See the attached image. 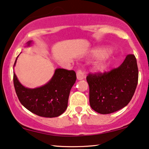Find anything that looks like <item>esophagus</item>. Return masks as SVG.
Returning <instances> with one entry per match:
<instances>
[{
	"label": "esophagus",
	"mask_w": 149,
	"mask_h": 149,
	"mask_svg": "<svg viewBox=\"0 0 149 149\" xmlns=\"http://www.w3.org/2000/svg\"><path fill=\"white\" fill-rule=\"evenodd\" d=\"M76 75H77V79H78V80H81V79H83L84 78V77H85V75H84V72H82V71L81 70H77Z\"/></svg>",
	"instance_id": "esophagus-1"
}]
</instances>
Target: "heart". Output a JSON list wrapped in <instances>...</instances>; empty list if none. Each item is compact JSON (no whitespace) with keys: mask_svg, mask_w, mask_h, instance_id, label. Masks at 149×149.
Segmentation results:
<instances>
[{"mask_svg":"<svg viewBox=\"0 0 149 149\" xmlns=\"http://www.w3.org/2000/svg\"><path fill=\"white\" fill-rule=\"evenodd\" d=\"M108 49L106 48H97L93 51L92 55L93 56L97 58H100L104 57L106 53L108 52ZM108 67V63L105 59H102L98 63H97L94 66V70L96 72H103Z\"/></svg>","mask_w":149,"mask_h":149,"instance_id":"b5f03b06","label":"heart"}]
</instances>
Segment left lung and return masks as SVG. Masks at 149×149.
Instances as JSON below:
<instances>
[{
	"label": "left lung",
	"instance_id": "left-lung-1",
	"mask_svg": "<svg viewBox=\"0 0 149 149\" xmlns=\"http://www.w3.org/2000/svg\"><path fill=\"white\" fill-rule=\"evenodd\" d=\"M139 79L136 59L126 55L118 68L108 72L89 74L90 104L97 113L110 114L123 108L131 100Z\"/></svg>",
	"mask_w": 149,
	"mask_h": 149
}]
</instances>
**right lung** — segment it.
Instances as JSON below:
<instances>
[{"label":"right lung","mask_w":149,"mask_h":149,"mask_svg":"<svg viewBox=\"0 0 149 149\" xmlns=\"http://www.w3.org/2000/svg\"><path fill=\"white\" fill-rule=\"evenodd\" d=\"M31 43L32 41H29L26 44L29 46ZM75 80L76 74L74 70L59 68L55 70L52 78L45 85L31 89L22 85L13 72L15 92L20 102L33 114L46 118L57 117L65 112L70 90Z\"/></svg>","instance_id":"right-lung-1"}]
</instances>
